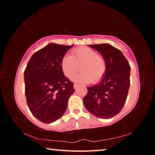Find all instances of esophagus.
<instances>
[{
	"mask_svg": "<svg viewBox=\"0 0 155 155\" xmlns=\"http://www.w3.org/2000/svg\"><path fill=\"white\" fill-rule=\"evenodd\" d=\"M78 84H76V83H74V85H73V87H74V89H77V88L78 87Z\"/></svg>",
	"mask_w": 155,
	"mask_h": 155,
	"instance_id": "1",
	"label": "esophagus"
}]
</instances>
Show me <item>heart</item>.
<instances>
[{"label":"heart","instance_id":"heart-1","mask_svg":"<svg viewBox=\"0 0 155 155\" xmlns=\"http://www.w3.org/2000/svg\"><path fill=\"white\" fill-rule=\"evenodd\" d=\"M61 67L68 78L72 77L80 67L81 72L72 78L74 82L87 83L91 81L96 83L105 73L106 62L96 51L88 47H81L73 51L71 57L65 55L63 57Z\"/></svg>","mask_w":155,"mask_h":155}]
</instances>
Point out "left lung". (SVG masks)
I'll return each instance as SVG.
<instances>
[{"mask_svg":"<svg viewBox=\"0 0 155 155\" xmlns=\"http://www.w3.org/2000/svg\"><path fill=\"white\" fill-rule=\"evenodd\" d=\"M87 46L101 54L106 62V71L101 81L87 87L84 106L98 118H111L121 111L127 98L130 87L129 63L122 52L111 44Z\"/></svg>","mask_w":155,"mask_h":155,"instance_id":"obj_1","label":"left lung"}]
</instances>
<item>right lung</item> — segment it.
<instances>
[{
	"instance_id": "obj_1",
	"label": "right lung",
	"mask_w": 155,
	"mask_h": 155,
	"mask_svg": "<svg viewBox=\"0 0 155 155\" xmlns=\"http://www.w3.org/2000/svg\"><path fill=\"white\" fill-rule=\"evenodd\" d=\"M72 46L49 44L31 56L25 70L27 105L35 117L45 124L63 116L75 91L61 67L62 58Z\"/></svg>"
}]
</instances>
